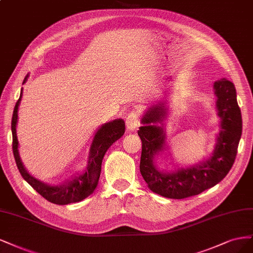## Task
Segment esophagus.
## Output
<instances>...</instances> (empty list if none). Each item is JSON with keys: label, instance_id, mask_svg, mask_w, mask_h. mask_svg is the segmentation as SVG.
Listing matches in <instances>:
<instances>
[{"label": "esophagus", "instance_id": "1", "mask_svg": "<svg viewBox=\"0 0 253 253\" xmlns=\"http://www.w3.org/2000/svg\"><path fill=\"white\" fill-rule=\"evenodd\" d=\"M126 126L129 131H134L138 126V113L131 111L126 117Z\"/></svg>", "mask_w": 253, "mask_h": 253}]
</instances>
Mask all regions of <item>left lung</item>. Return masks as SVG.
<instances>
[{
    "instance_id": "1",
    "label": "left lung",
    "mask_w": 253,
    "mask_h": 253,
    "mask_svg": "<svg viewBox=\"0 0 253 253\" xmlns=\"http://www.w3.org/2000/svg\"><path fill=\"white\" fill-rule=\"evenodd\" d=\"M215 108L219 122L214 148L210 156L189 167L167 171L158 166L157 159L168 149L166 131L162 123L168 113L166 101L159 102L144 112L137 134L142 141L140 171L149 189L162 197L181 200L209 189L221 182L231 169L242 135V115L236 90L226 79L213 84Z\"/></svg>"
}]
</instances>
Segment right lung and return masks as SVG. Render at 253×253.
<instances>
[{
    "label": "right lung",
    "mask_w": 253,
    "mask_h": 253,
    "mask_svg": "<svg viewBox=\"0 0 253 253\" xmlns=\"http://www.w3.org/2000/svg\"><path fill=\"white\" fill-rule=\"evenodd\" d=\"M29 75L24 79V83H26ZM23 95V88L21 90L20 99L14 106L12 121H11V131H12V150L17 166L20 173L32 188L40 193L44 199L56 205H68L71 203H77L82 201L89 195L92 194L95 190L99 178L101 175V167L103 158L110 146L123 136L125 132V122L123 119H116L103 124L94 133L93 140L89 150L88 162L86 168L82 173H78L69 180L62 182L61 184H47L39 178L31 175L28 170L24 166L19 152V141L17 136V125H18V111Z\"/></svg>",
    "instance_id": "1"
}]
</instances>
